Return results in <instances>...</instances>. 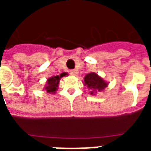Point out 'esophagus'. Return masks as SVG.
<instances>
[{"instance_id": "34e87169", "label": "esophagus", "mask_w": 151, "mask_h": 151, "mask_svg": "<svg viewBox=\"0 0 151 151\" xmlns=\"http://www.w3.org/2000/svg\"><path fill=\"white\" fill-rule=\"evenodd\" d=\"M69 73H70L71 75L75 76L78 74V72H77V70H73V69H72V70H70V71H69Z\"/></svg>"}]
</instances>
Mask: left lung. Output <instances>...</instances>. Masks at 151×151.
Here are the masks:
<instances>
[{"mask_svg":"<svg viewBox=\"0 0 151 151\" xmlns=\"http://www.w3.org/2000/svg\"><path fill=\"white\" fill-rule=\"evenodd\" d=\"M83 84L91 90V95H96L97 92L104 91L108 86V82L95 73H87L84 78Z\"/></svg>","mask_w":151,"mask_h":151,"instance_id":"left-lung-1","label":"left lung"}]
</instances>
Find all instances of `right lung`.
Wrapping results in <instances>:
<instances>
[{"label":"right lung","instance_id":"1","mask_svg":"<svg viewBox=\"0 0 151 151\" xmlns=\"http://www.w3.org/2000/svg\"><path fill=\"white\" fill-rule=\"evenodd\" d=\"M66 74H67L66 73H63L61 74H60V76H53V77H51L49 78H47L46 86H44V90L48 94H55L56 91H57V89H58L60 80L62 77L65 76Z\"/></svg>","mask_w":151,"mask_h":151}]
</instances>
